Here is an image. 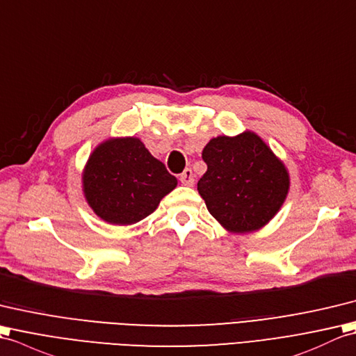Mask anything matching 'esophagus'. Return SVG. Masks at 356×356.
I'll use <instances>...</instances> for the list:
<instances>
[{
	"label": "esophagus",
	"mask_w": 356,
	"mask_h": 356,
	"mask_svg": "<svg viewBox=\"0 0 356 356\" xmlns=\"http://www.w3.org/2000/svg\"><path fill=\"white\" fill-rule=\"evenodd\" d=\"M179 181H181V183H183L184 186H193V183H195V175H193L192 169H186L183 173H181V175H179Z\"/></svg>",
	"instance_id": "esophagus-1"
}]
</instances>
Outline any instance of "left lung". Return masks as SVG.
<instances>
[{"instance_id":"obj_1","label":"left lung","mask_w":356,"mask_h":356,"mask_svg":"<svg viewBox=\"0 0 356 356\" xmlns=\"http://www.w3.org/2000/svg\"><path fill=\"white\" fill-rule=\"evenodd\" d=\"M207 172L198 192L210 215L230 233L266 225L286 200L289 173L257 134L211 138L202 151Z\"/></svg>"}]
</instances>
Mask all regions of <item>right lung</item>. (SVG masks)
Instances as JSON below:
<instances>
[{
    "label": "right lung",
    "mask_w": 356,
    "mask_h": 356,
    "mask_svg": "<svg viewBox=\"0 0 356 356\" xmlns=\"http://www.w3.org/2000/svg\"><path fill=\"white\" fill-rule=\"evenodd\" d=\"M177 184V178L136 137L100 143L82 173L90 207L105 222L115 225L136 224L151 215Z\"/></svg>",
    "instance_id": "right-lung-1"
}]
</instances>
